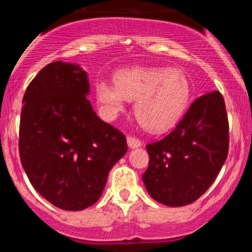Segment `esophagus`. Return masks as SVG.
Listing matches in <instances>:
<instances>
[{
	"label": "esophagus",
	"instance_id": "obj_1",
	"mask_svg": "<svg viewBox=\"0 0 252 252\" xmlns=\"http://www.w3.org/2000/svg\"><path fill=\"white\" fill-rule=\"evenodd\" d=\"M127 145L130 146L131 149L139 148V146L141 145V141H140V140L137 139V137L130 136V135H128V136H127Z\"/></svg>",
	"mask_w": 252,
	"mask_h": 252
}]
</instances>
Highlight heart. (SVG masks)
I'll list each match as a JSON object with an SVG mask.
<instances>
[{"label": "heart", "mask_w": 252, "mask_h": 252, "mask_svg": "<svg viewBox=\"0 0 252 252\" xmlns=\"http://www.w3.org/2000/svg\"><path fill=\"white\" fill-rule=\"evenodd\" d=\"M94 92L106 119L122 112L126 101H135V115L142 127L164 132L183 116L190 98V84L178 69L135 66L116 72L115 84L97 82Z\"/></svg>", "instance_id": "1"}]
</instances>
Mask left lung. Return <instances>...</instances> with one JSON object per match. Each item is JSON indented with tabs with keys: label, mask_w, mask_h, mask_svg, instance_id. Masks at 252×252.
I'll use <instances>...</instances> for the list:
<instances>
[{
	"label": "left lung",
	"mask_w": 252,
	"mask_h": 252,
	"mask_svg": "<svg viewBox=\"0 0 252 252\" xmlns=\"http://www.w3.org/2000/svg\"><path fill=\"white\" fill-rule=\"evenodd\" d=\"M228 142L221 93L213 91L198 97L174 130L146 145L150 160L142 180L149 194L170 207L197 201L226 161Z\"/></svg>",
	"instance_id": "1"
}]
</instances>
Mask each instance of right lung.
Listing matches in <instances>:
<instances>
[{
  "label": "right lung",
  "mask_w": 252,
  "mask_h": 252,
  "mask_svg": "<svg viewBox=\"0 0 252 252\" xmlns=\"http://www.w3.org/2000/svg\"><path fill=\"white\" fill-rule=\"evenodd\" d=\"M88 93L84 70L54 62L37 73L22 99L24 170L46 201L65 211L98 201L108 173L127 151L126 136L95 115Z\"/></svg>",
  "instance_id": "right-lung-1"
}]
</instances>
